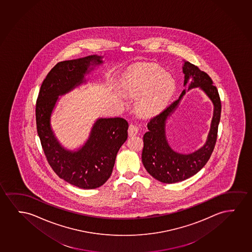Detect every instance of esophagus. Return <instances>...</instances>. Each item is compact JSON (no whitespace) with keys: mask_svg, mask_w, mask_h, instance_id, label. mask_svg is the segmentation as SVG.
Wrapping results in <instances>:
<instances>
[{"mask_svg":"<svg viewBox=\"0 0 252 252\" xmlns=\"http://www.w3.org/2000/svg\"><path fill=\"white\" fill-rule=\"evenodd\" d=\"M128 132L129 136L137 135V133L139 132V128L135 124H130L129 127H128Z\"/></svg>","mask_w":252,"mask_h":252,"instance_id":"1","label":"esophagus"}]
</instances>
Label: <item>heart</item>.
Returning <instances> with one entry per match:
<instances>
[{"label":"heart","instance_id":"obj_1","mask_svg":"<svg viewBox=\"0 0 252 252\" xmlns=\"http://www.w3.org/2000/svg\"><path fill=\"white\" fill-rule=\"evenodd\" d=\"M174 80L157 67L136 69L124 92L140 96L137 107L141 113L150 116L159 111L168 102L174 90Z\"/></svg>","mask_w":252,"mask_h":252}]
</instances>
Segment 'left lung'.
<instances>
[{"instance_id":"1","label":"left lung","mask_w":252,"mask_h":252,"mask_svg":"<svg viewBox=\"0 0 252 252\" xmlns=\"http://www.w3.org/2000/svg\"><path fill=\"white\" fill-rule=\"evenodd\" d=\"M183 61L185 87L188 85V92L198 87L204 92L213 103V116L206 143L189 154L174 151L166 136V124L187 93L186 89L176 101L153 117L148 124L149 131L146 132L143 136L142 163L151 176L167 184L185 181L197 174L206 165L215 147L221 115L220 95L212 78L205 71H200L198 66L188 61Z\"/></svg>"}]
</instances>
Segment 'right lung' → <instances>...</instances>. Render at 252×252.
<instances>
[{
    "instance_id": "add662e5",
    "label": "right lung",
    "mask_w": 252,
    "mask_h": 252,
    "mask_svg": "<svg viewBox=\"0 0 252 252\" xmlns=\"http://www.w3.org/2000/svg\"><path fill=\"white\" fill-rule=\"evenodd\" d=\"M102 59L91 55L58 63L44 79L36 103L37 131L48 163L61 179L83 189L99 188L110 177L117 152L128 138V122L97 118L85 144L69 150L54 134L51 116L59 97L86 83L85 76L103 64Z\"/></svg>"
}]
</instances>
